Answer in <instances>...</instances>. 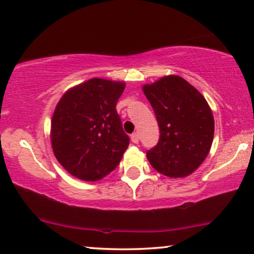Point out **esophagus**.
<instances>
[{"label":"esophagus","instance_id":"34e87169","mask_svg":"<svg viewBox=\"0 0 254 254\" xmlns=\"http://www.w3.org/2000/svg\"><path fill=\"white\" fill-rule=\"evenodd\" d=\"M130 138H131V141L134 144H138V141H139V137H138L137 133H132L130 136Z\"/></svg>","mask_w":254,"mask_h":254}]
</instances>
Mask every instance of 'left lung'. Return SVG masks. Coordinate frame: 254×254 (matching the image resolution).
Instances as JSON below:
<instances>
[{
  "label": "left lung",
  "mask_w": 254,
  "mask_h": 254,
  "mask_svg": "<svg viewBox=\"0 0 254 254\" xmlns=\"http://www.w3.org/2000/svg\"><path fill=\"white\" fill-rule=\"evenodd\" d=\"M153 108L160 138L146 152L152 167L170 178H185L200 166L210 151L215 122L203 95L178 75L144 84Z\"/></svg>",
  "instance_id": "obj_1"
}]
</instances>
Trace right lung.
<instances>
[{
  "instance_id": "1",
  "label": "right lung",
  "mask_w": 254,
  "mask_h": 254,
  "mask_svg": "<svg viewBox=\"0 0 254 254\" xmlns=\"http://www.w3.org/2000/svg\"><path fill=\"white\" fill-rule=\"evenodd\" d=\"M125 83L94 77L70 88L57 104L51 143L73 177L97 181L114 171L129 146L116 104Z\"/></svg>"
}]
</instances>
